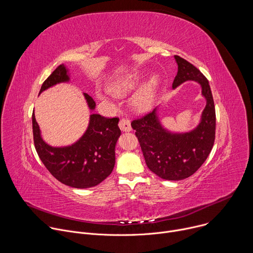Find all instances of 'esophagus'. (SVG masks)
Instances as JSON below:
<instances>
[{
  "label": "esophagus",
  "mask_w": 253,
  "mask_h": 253,
  "mask_svg": "<svg viewBox=\"0 0 253 253\" xmlns=\"http://www.w3.org/2000/svg\"><path fill=\"white\" fill-rule=\"evenodd\" d=\"M119 128L123 131V132H129V131H131V123H130V121L128 120V119H126V118H122V119H120V121H119Z\"/></svg>",
  "instance_id": "esophagus-1"
}]
</instances>
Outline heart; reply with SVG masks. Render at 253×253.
<instances>
[{"label":"heart","instance_id":"1","mask_svg":"<svg viewBox=\"0 0 253 253\" xmlns=\"http://www.w3.org/2000/svg\"><path fill=\"white\" fill-rule=\"evenodd\" d=\"M140 77L136 74L126 75L112 84L108 86V91L116 97H125L135 88L138 87ZM159 85V79L157 76L151 77L145 84H144L131 98L130 104L132 109L136 112L142 113L148 111L155 98L156 90ZM101 98H103L101 96Z\"/></svg>","mask_w":253,"mask_h":253}]
</instances>
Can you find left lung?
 Returning <instances> with one entry per match:
<instances>
[{
  "label": "left lung",
  "mask_w": 253,
  "mask_h": 253,
  "mask_svg": "<svg viewBox=\"0 0 253 253\" xmlns=\"http://www.w3.org/2000/svg\"><path fill=\"white\" fill-rule=\"evenodd\" d=\"M178 72L172 87L185 81L201 85L206 106L199 125L186 133L165 130L157 117L156 109L131 122L148 168L162 179L182 180L194 174L207 159L215 140L216 115L211 89L206 77L185 59L174 56Z\"/></svg>",
  "instance_id": "left-lung-1"
}]
</instances>
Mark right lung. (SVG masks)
<instances>
[{"mask_svg":"<svg viewBox=\"0 0 253 253\" xmlns=\"http://www.w3.org/2000/svg\"><path fill=\"white\" fill-rule=\"evenodd\" d=\"M68 70L64 65L56 68L44 81L40 93L62 82L69 81ZM88 106L93 110L96 103L84 93ZM119 118H106L99 114L90 115L85 134L73 145L52 147L40 134L35 114L32 115L35 148L49 172L65 185L74 188H89L98 185L109 176L115 165V146L121 130Z\"/></svg>","mask_w":253,"mask_h":253,"instance_id":"add662e5","label":"right lung"}]
</instances>
